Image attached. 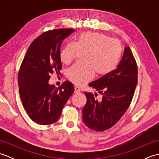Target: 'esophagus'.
<instances>
[{
  "mask_svg": "<svg viewBox=\"0 0 159 159\" xmlns=\"http://www.w3.org/2000/svg\"><path fill=\"white\" fill-rule=\"evenodd\" d=\"M80 92V89H79V87H74V93H79Z\"/></svg>",
  "mask_w": 159,
  "mask_h": 159,
  "instance_id": "1",
  "label": "esophagus"
}]
</instances>
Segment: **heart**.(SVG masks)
Masks as SVG:
<instances>
[{"instance_id": "heart-1", "label": "heart", "mask_w": 159, "mask_h": 159, "mask_svg": "<svg viewBox=\"0 0 159 159\" xmlns=\"http://www.w3.org/2000/svg\"><path fill=\"white\" fill-rule=\"evenodd\" d=\"M80 52H85L84 61L67 70V76L76 85H83L92 80L95 72L103 76L116 68L121 57V47L117 40L102 33H83L76 42H67L60 50L59 58L69 64Z\"/></svg>"}]
</instances>
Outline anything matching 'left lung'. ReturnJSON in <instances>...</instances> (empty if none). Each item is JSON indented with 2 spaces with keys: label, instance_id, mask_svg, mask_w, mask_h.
Listing matches in <instances>:
<instances>
[{
  "label": "left lung",
  "instance_id": "1",
  "mask_svg": "<svg viewBox=\"0 0 159 159\" xmlns=\"http://www.w3.org/2000/svg\"><path fill=\"white\" fill-rule=\"evenodd\" d=\"M137 74L135 59L130 47L126 46L117 68L89 84L102 94V100L98 102L92 93H84L87 102L83 109V121L87 126L102 132L109 129L120 120L133 100Z\"/></svg>",
  "mask_w": 159,
  "mask_h": 159
}]
</instances>
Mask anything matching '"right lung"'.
<instances>
[{
	"label": "right lung",
	"mask_w": 159,
	"mask_h": 159,
	"mask_svg": "<svg viewBox=\"0 0 159 159\" xmlns=\"http://www.w3.org/2000/svg\"><path fill=\"white\" fill-rule=\"evenodd\" d=\"M72 29L50 30L38 37L26 51L18 73V85L23 107L30 118L39 125H48L59 119L63 107L74 93L68 80L56 88L48 80L53 72L60 74L59 58L64 39Z\"/></svg>",
	"instance_id": "right-lung-1"
}]
</instances>
